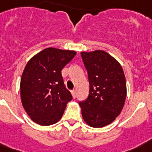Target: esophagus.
I'll use <instances>...</instances> for the list:
<instances>
[{
  "instance_id": "1",
  "label": "esophagus",
  "mask_w": 152,
  "mask_h": 152,
  "mask_svg": "<svg viewBox=\"0 0 152 152\" xmlns=\"http://www.w3.org/2000/svg\"><path fill=\"white\" fill-rule=\"evenodd\" d=\"M71 94H72L73 97L75 98V97H76V91H75V90H72V91H71Z\"/></svg>"
}]
</instances>
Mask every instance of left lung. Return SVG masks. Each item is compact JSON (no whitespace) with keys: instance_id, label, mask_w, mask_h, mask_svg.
Masks as SVG:
<instances>
[{"instance_id":"1","label":"left lung","mask_w":152,"mask_h":152,"mask_svg":"<svg viewBox=\"0 0 152 152\" xmlns=\"http://www.w3.org/2000/svg\"><path fill=\"white\" fill-rule=\"evenodd\" d=\"M88 72V98L79 102L82 118L89 126L102 128L113 122L124 107L126 80L122 66L104 50L81 52Z\"/></svg>"}]
</instances>
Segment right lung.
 <instances>
[{"instance_id":"right-lung-1","label":"right lung","mask_w":152,"mask_h":152,"mask_svg":"<svg viewBox=\"0 0 152 152\" xmlns=\"http://www.w3.org/2000/svg\"><path fill=\"white\" fill-rule=\"evenodd\" d=\"M75 55V50L48 48L26 64L20 85L21 102L36 124L48 126L62 118L72 95L65 87L61 71Z\"/></svg>"}]
</instances>
